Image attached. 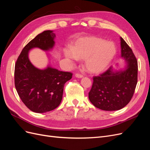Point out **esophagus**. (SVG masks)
Instances as JSON below:
<instances>
[{
	"label": "esophagus",
	"mask_w": 150,
	"mask_h": 150,
	"mask_svg": "<svg viewBox=\"0 0 150 150\" xmlns=\"http://www.w3.org/2000/svg\"><path fill=\"white\" fill-rule=\"evenodd\" d=\"M75 76L76 77V78H83V74H80V73H76V74H75Z\"/></svg>",
	"instance_id": "esophagus-1"
}]
</instances>
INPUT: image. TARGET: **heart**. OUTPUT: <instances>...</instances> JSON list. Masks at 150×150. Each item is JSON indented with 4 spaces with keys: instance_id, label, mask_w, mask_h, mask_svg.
<instances>
[{
    "instance_id": "heart-1",
    "label": "heart",
    "mask_w": 150,
    "mask_h": 150,
    "mask_svg": "<svg viewBox=\"0 0 150 150\" xmlns=\"http://www.w3.org/2000/svg\"><path fill=\"white\" fill-rule=\"evenodd\" d=\"M116 53L115 44L96 36H88L78 39L71 49L65 51L71 59L83 60L86 70L97 74L103 71L110 64Z\"/></svg>"
}]
</instances>
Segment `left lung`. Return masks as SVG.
I'll return each instance as SVG.
<instances>
[{
    "label": "left lung",
    "instance_id": "left-lung-1",
    "mask_svg": "<svg viewBox=\"0 0 150 150\" xmlns=\"http://www.w3.org/2000/svg\"><path fill=\"white\" fill-rule=\"evenodd\" d=\"M121 39V56L128 62L126 69L113 72L111 67L93 77L89 99L93 105L104 111H116L124 108L133 96L138 82V61L125 40Z\"/></svg>",
    "mask_w": 150,
    "mask_h": 150
}]
</instances>
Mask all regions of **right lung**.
<instances>
[{"instance_id": "1", "label": "right lung", "mask_w": 150, "mask_h": 150, "mask_svg": "<svg viewBox=\"0 0 150 150\" xmlns=\"http://www.w3.org/2000/svg\"><path fill=\"white\" fill-rule=\"evenodd\" d=\"M55 37L52 30H45L38 34L23 48L15 64L17 92L27 108L35 112H48L59 106L64 84L72 78V72L59 71L50 67L40 70L29 59L30 49L39 47L47 51L54 46Z\"/></svg>"}]
</instances>
